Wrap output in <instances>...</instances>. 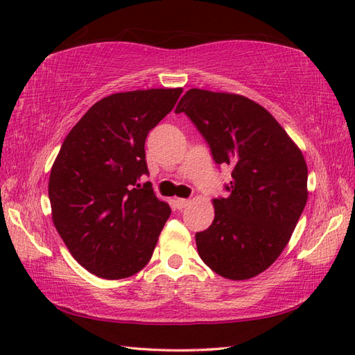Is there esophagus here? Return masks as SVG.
<instances>
[{
	"instance_id": "1",
	"label": "esophagus",
	"mask_w": 355,
	"mask_h": 355,
	"mask_svg": "<svg viewBox=\"0 0 355 355\" xmlns=\"http://www.w3.org/2000/svg\"><path fill=\"white\" fill-rule=\"evenodd\" d=\"M189 205H191L189 200H184V198H177V200H175V206H177V209H180V210L186 209Z\"/></svg>"
}]
</instances>
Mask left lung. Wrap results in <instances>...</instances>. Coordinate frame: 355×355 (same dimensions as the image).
Here are the masks:
<instances>
[{
	"label": "left lung",
	"mask_w": 355,
	"mask_h": 355,
	"mask_svg": "<svg viewBox=\"0 0 355 355\" xmlns=\"http://www.w3.org/2000/svg\"><path fill=\"white\" fill-rule=\"evenodd\" d=\"M175 112L192 120L216 164L232 168L229 195L214 200V223L195 235L200 258L223 277H254L279 258L304 212L305 158L277 120L244 96L192 88Z\"/></svg>",
	"instance_id": "8db88e82"
}]
</instances>
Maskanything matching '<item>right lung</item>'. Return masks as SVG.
Masks as SVG:
<instances>
[{
  "mask_svg": "<svg viewBox=\"0 0 355 355\" xmlns=\"http://www.w3.org/2000/svg\"><path fill=\"white\" fill-rule=\"evenodd\" d=\"M183 88L116 93L96 102L67 135L50 172L53 224L73 258L103 279L140 271L171 215L148 175L145 141Z\"/></svg>",
  "mask_w": 355,
  "mask_h": 355,
  "instance_id": "obj_1",
  "label": "right lung"
}]
</instances>
